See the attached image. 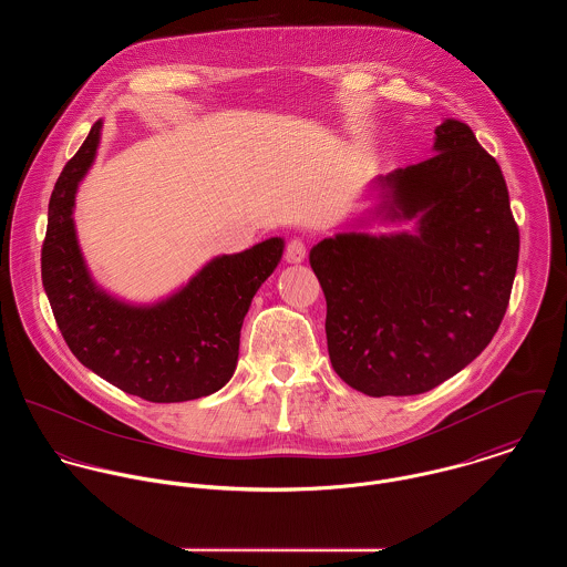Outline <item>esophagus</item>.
<instances>
[{"label": "esophagus", "instance_id": "34e87169", "mask_svg": "<svg viewBox=\"0 0 567 567\" xmlns=\"http://www.w3.org/2000/svg\"><path fill=\"white\" fill-rule=\"evenodd\" d=\"M286 261L288 264H301L306 259V244L301 240H290L286 246Z\"/></svg>", "mask_w": 567, "mask_h": 567}]
</instances>
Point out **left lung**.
<instances>
[{"label":"left lung","mask_w":567,"mask_h":567,"mask_svg":"<svg viewBox=\"0 0 567 567\" xmlns=\"http://www.w3.org/2000/svg\"><path fill=\"white\" fill-rule=\"evenodd\" d=\"M432 157L371 181L362 225L310 250L327 301L333 371L369 398L432 391L483 353L504 319L519 257L499 165L472 128L445 120Z\"/></svg>","instance_id":"8db88e82"}]
</instances>
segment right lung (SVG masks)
<instances>
[{"label": "right lung", "instance_id": "add662e5", "mask_svg": "<svg viewBox=\"0 0 567 567\" xmlns=\"http://www.w3.org/2000/svg\"><path fill=\"white\" fill-rule=\"evenodd\" d=\"M100 137L102 120L63 167L50 198L41 275L54 319L82 364L120 391L155 404L207 398L234 378L244 317L279 266L286 240L216 255L153 303L109 292L86 266L74 223L76 194Z\"/></svg>", "mask_w": 567, "mask_h": 567}]
</instances>
